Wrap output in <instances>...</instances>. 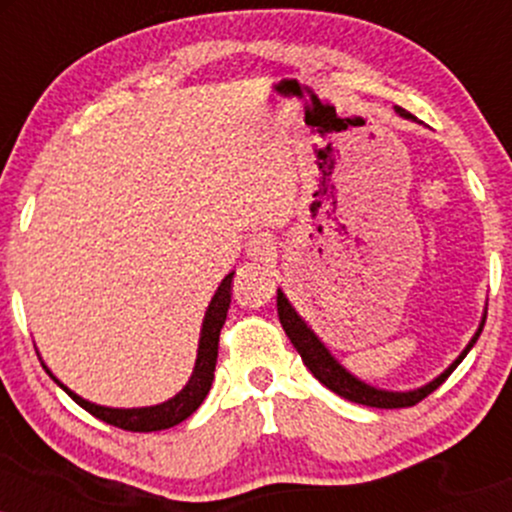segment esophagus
Segmentation results:
<instances>
[{"label":"esophagus","mask_w":512,"mask_h":512,"mask_svg":"<svg viewBox=\"0 0 512 512\" xmlns=\"http://www.w3.org/2000/svg\"><path fill=\"white\" fill-rule=\"evenodd\" d=\"M248 255L252 260L260 262H269L276 255V243L269 233H257L248 240Z\"/></svg>","instance_id":"1"}]
</instances>
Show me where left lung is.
Segmentation results:
<instances>
[{"label":"left lung","mask_w":512,"mask_h":512,"mask_svg":"<svg viewBox=\"0 0 512 512\" xmlns=\"http://www.w3.org/2000/svg\"><path fill=\"white\" fill-rule=\"evenodd\" d=\"M395 110L399 117H404V120L416 122V117L407 113L404 108H395ZM276 310H279V320H281V327H284L286 337H289L291 344L296 346V351L301 354L303 363L308 366L310 373H313L322 385L330 387L334 395L349 399V402H356V404H366V407H375V409L411 407V404L421 402V399L431 395L433 390H438L452 370L460 366L462 358L472 351V346L477 344L479 334H481V330H484V322H486V310H484L477 332H474V337L469 339V344L464 346L462 354L457 356L455 361H452L450 366L443 370V373L436 375L431 383L414 387V390H383V387L370 385V383H366V380L356 378L351 370H346L342 363L332 356V351L327 349L325 342H322V339L313 332V327H310L308 322L298 315V310L293 308L289 298H286V293L281 289H276Z\"/></svg>","instance_id":"8db88e82"}]
</instances>
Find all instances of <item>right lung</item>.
Wrapping results in <instances>:
<instances>
[{
    "mask_svg": "<svg viewBox=\"0 0 512 512\" xmlns=\"http://www.w3.org/2000/svg\"><path fill=\"white\" fill-rule=\"evenodd\" d=\"M233 274H226V279L221 281L219 289H216L214 296H211V303L204 313L202 330H199V344H197V358L195 368H192L190 380H187L185 387L175 397L166 399L161 404H151V407H103V404L88 402L81 395L69 390L67 385L60 383V380L52 375V370L45 366L48 375L55 380L57 385L67 392L69 397L74 399L79 407H84L88 414H93L96 419L105 421V424L125 428V431H137V433H151V431H163V428L178 426L180 421H185L187 416H192L199 409V404L204 402V397L209 395L211 380H214L216 370V356H219V334L223 322H226L228 305H231V289H233Z\"/></svg>",
    "mask_w": 512,
    "mask_h": 512,
    "instance_id": "add662e5",
    "label": "right lung"
}]
</instances>
